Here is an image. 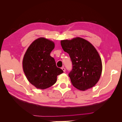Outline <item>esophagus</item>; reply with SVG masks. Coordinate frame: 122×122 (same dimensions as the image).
Here are the masks:
<instances>
[{
    "instance_id": "esophagus-1",
    "label": "esophagus",
    "mask_w": 122,
    "mask_h": 122,
    "mask_svg": "<svg viewBox=\"0 0 122 122\" xmlns=\"http://www.w3.org/2000/svg\"><path fill=\"white\" fill-rule=\"evenodd\" d=\"M61 69L62 70V71H63L64 72L66 71V69H65V68L64 67L61 68Z\"/></svg>"
}]
</instances>
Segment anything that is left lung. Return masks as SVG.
I'll use <instances>...</instances> for the list:
<instances>
[{
    "instance_id": "1",
    "label": "left lung",
    "mask_w": 122,
    "mask_h": 122,
    "mask_svg": "<svg viewBox=\"0 0 122 122\" xmlns=\"http://www.w3.org/2000/svg\"><path fill=\"white\" fill-rule=\"evenodd\" d=\"M61 44L72 61V69L69 76L73 86L81 91L95 86L102 70L101 59L95 48L87 41L78 37L61 40Z\"/></svg>"
}]
</instances>
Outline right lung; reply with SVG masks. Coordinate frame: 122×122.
<instances>
[{
    "instance_id": "right-lung-1",
    "label": "right lung",
    "mask_w": 122,
    "mask_h": 122,
    "mask_svg": "<svg viewBox=\"0 0 122 122\" xmlns=\"http://www.w3.org/2000/svg\"><path fill=\"white\" fill-rule=\"evenodd\" d=\"M54 48L52 41L40 38L33 42L25 52L23 71L29 82L36 88L43 90L53 86L57 75L64 72L50 56Z\"/></svg>"
}]
</instances>
